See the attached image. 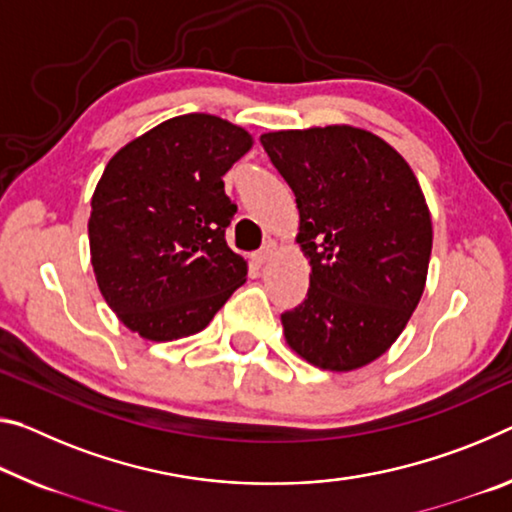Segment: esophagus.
Wrapping results in <instances>:
<instances>
[{
  "mask_svg": "<svg viewBox=\"0 0 512 512\" xmlns=\"http://www.w3.org/2000/svg\"><path fill=\"white\" fill-rule=\"evenodd\" d=\"M271 255H273V250H271L269 246H266V248H262V250H257V253H253V257H250V259H253L255 266H264V264L271 259Z\"/></svg>",
  "mask_w": 512,
  "mask_h": 512,
  "instance_id": "esophagus-1",
  "label": "esophagus"
}]
</instances>
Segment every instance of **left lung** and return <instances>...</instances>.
Wrapping results in <instances>:
<instances>
[{
	"mask_svg": "<svg viewBox=\"0 0 512 512\" xmlns=\"http://www.w3.org/2000/svg\"><path fill=\"white\" fill-rule=\"evenodd\" d=\"M296 196V241L310 289L280 316L287 344L328 371L380 358L424 294L433 223L415 173L392 145L358 127L262 134Z\"/></svg>",
	"mask_w": 512,
	"mask_h": 512,
	"instance_id": "obj_1",
	"label": "left lung"
}]
</instances>
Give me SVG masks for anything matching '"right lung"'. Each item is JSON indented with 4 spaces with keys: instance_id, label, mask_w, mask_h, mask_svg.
Returning a JSON list of instances; mask_svg holds the SVG:
<instances>
[{
    "instance_id": "add662e5",
    "label": "right lung",
    "mask_w": 512,
    "mask_h": 512,
    "mask_svg": "<svg viewBox=\"0 0 512 512\" xmlns=\"http://www.w3.org/2000/svg\"><path fill=\"white\" fill-rule=\"evenodd\" d=\"M250 148L246 129L186 113L104 168L88 218L93 271L111 310L143 339L200 332L246 282V262L225 241L237 205L223 175Z\"/></svg>"
}]
</instances>
